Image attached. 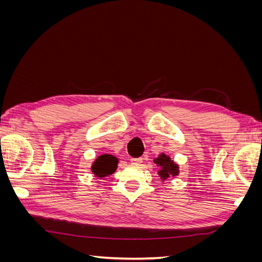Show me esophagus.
I'll return each mask as SVG.
<instances>
[{"instance_id": "34e87169", "label": "esophagus", "mask_w": 262, "mask_h": 262, "mask_svg": "<svg viewBox=\"0 0 262 262\" xmlns=\"http://www.w3.org/2000/svg\"><path fill=\"white\" fill-rule=\"evenodd\" d=\"M130 161H131L132 164H141L142 161H143V160H142L141 157H138V158H131Z\"/></svg>"}]
</instances>
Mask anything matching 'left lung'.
<instances>
[{"mask_svg": "<svg viewBox=\"0 0 262 262\" xmlns=\"http://www.w3.org/2000/svg\"><path fill=\"white\" fill-rule=\"evenodd\" d=\"M154 162L161 167V170L158 172V175L161 176L163 180L167 179L169 176H175L178 173V166L170 161L169 156L161 154Z\"/></svg>", "mask_w": 262, "mask_h": 262, "instance_id": "1", "label": "left lung"}]
</instances>
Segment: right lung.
<instances>
[{"label": "right lung", "instance_id": "add662e5", "mask_svg": "<svg viewBox=\"0 0 262 262\" xmlns=\"http://www.w3.org/2000/svg\"><path fill=\"white\" fill-rule=\"evenodd\" d=\"M117 164L118 160L115 156L109 154L100 155L93 165V172L97 177L112 175L117 168Z\"/></svg>", "mask_w": 262, "mask_h": 262}]
</instances>
